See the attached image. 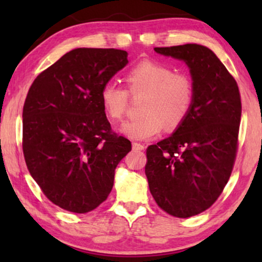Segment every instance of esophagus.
Masks as SVG:
<instances>
[{
	"label": "esophagus",
	"mask_w": 262,
	"mask_h": 262,
	"mask_svg": "<svg viewBox=\"0 0 262 262\" xmlns=\"http://www.w3.org/2000/svg\"><path fill=\"white\" fill-rule=\"evenodd\" d=\"M132 148H134V150H139V151H141V150H144V145L141 144V143L135 142L132 143Z\"/></svg>",
	"instance_id": "1"
}]
</instances>
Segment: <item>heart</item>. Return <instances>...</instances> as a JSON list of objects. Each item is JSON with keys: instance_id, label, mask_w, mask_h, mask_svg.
<instances>
[{"instance_id": "1", "label": "heart", "mask_w": 262, "mask_h": 262, "mask_svg": "<svg viewBox=\"0 0 262 262\" xmlns=\"http://www.w3.org/2000/svg\"><path fill=\"white\" fill-rule=\"evenodd\" d=\"M126 89L112 82L103 84L100 99L107 117L120 121L126 114L130 95L144 96L137 119L126 121L120 132L136 141L151 139L162 127L178 128L186 120L194 102V83L185 73H175L171 67L156 60H143L125 75Z\"/></svg>"}]
</instances>
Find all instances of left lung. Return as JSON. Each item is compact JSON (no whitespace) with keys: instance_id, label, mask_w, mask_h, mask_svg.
<instances>
[{"instance_id":"1","label":"left lung","mask_w":262,"mask_h":262,"mask_svg":"<svg viewBox=\"0 0 262 262\" xmlns=\"http://www.w3.org/2000/svg\"><path fill=\"white\" fill-rule=\"evenodd\" d=\"M185 60L194 83L188 117L170 137L146 149L145 175L159 207L187 218L222 194L238 148L242 105L235 78L210 49L198 44L155 48Z\"/></svg>"}]
</instances>
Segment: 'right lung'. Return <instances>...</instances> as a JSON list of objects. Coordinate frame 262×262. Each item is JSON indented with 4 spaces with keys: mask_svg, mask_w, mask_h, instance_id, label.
<instances>
[{
    "mask_svg": "<svg viewBox=\"0 0 262 262\" xmlns=\"http://www.w3.org/2000/svg\"><path fill=\"white\" fill-rule=\"evenodd\" d=\"M117 49H75L35 77L23 111L26 166L46 198L87 213L112 191L131 142L112 130L100 93L127 64Z\"/></svg>",
    "mask_w": 262,
    "mask_h": 262,
    "instance_id": "obj_1",
    "label": "right lung"
}]
</instances>
